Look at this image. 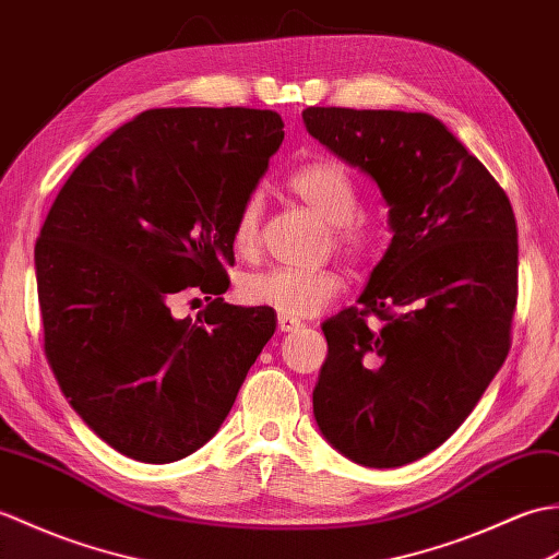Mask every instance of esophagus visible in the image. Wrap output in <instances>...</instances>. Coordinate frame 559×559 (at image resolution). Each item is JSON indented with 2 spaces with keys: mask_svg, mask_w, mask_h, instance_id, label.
<instances>
[{
  "mask_svg": "<svg viewBox=\"0 0 559 559\" xmlns=\"http://www.w3.org/2000/svg\"><path fill=\"white\" fill-rule=\"evenodd\" d=\"M277 325H280L282 332H294V330H299L304 322L299 318H292V316H280Z\"/></svg>",
  "mask_w": 559,
  "mask_h": 559,
  "instance_id": "1",
  "label": "esophagus"
}]
</instances>
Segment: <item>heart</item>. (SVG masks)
I'll return each mask as SVG.
<instances>
[{
	"mask_svg": "<svg viewBox=\"0 0 559 559\" xmlns=\"http://www.w3.org/2000/svg\"><path fill=\"white\" fill-rule=\"evenodd\" d=\"M284 189L330 222L334 248L352 263H368L384 248L388 229L378 217L358 210L361 191L349 169L332 159H313L296 167L284 179ZM260 217L263 201L251 193L231 225V246L237 255L253 258L258 253ZM342 289L344 277L334 267H270L243 277L239 294L246 304L270 306L282 316L304 318L322 311Z\"/></svg>",
	"mask_w": 559,
	"mask_h": 559,
	"instance_id": "b5f03b06",
	"label": "heart"
}]
</instances>
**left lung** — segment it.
<instances>
[{"mask_svg":"<svg viewBox=\"0 0 559 559\" xmlns=\"http://www.w3.org/2000/svg\"><path fill=\"white\" fill-rule=\"evenodd\" d=\"M304 121L378 181L394 231L361 306L322 322L318 428L356 464H412L464 424L510 354L514 210L480 159L424 111L308 107Z\"/></svg>","mask_w":559,"mask_h":559,"instance_id":"8db88e82","label":"left lung"}]
</instances>
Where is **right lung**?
<instances>
[{
    "instance_id": "add662e5",
    "label": "right lung",
    "mask_w": 559,
    "mask_h": 559,
    "mask_svg": "<svg viewBox=\"0 0 559 559\" xmlns=\"http://www.w3.org/2000/svg\"><path fill=\"white\" fill-rule=\"evenodd\" d=\"M277 111L147 109L71 171L35 243L45 356L88 428L169 464L215 436L275 334L267 306L219 294L231 225L284 141ZM205 293L195 321L168 301Z\"/></svg>"
}]
</instances>
